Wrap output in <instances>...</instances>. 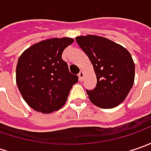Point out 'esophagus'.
Wrapping results in <instances>:
<instances>
[{"instance_id":"obj_1","label":"esophagus","mask_w":151,"mask_h":151,"mask_svg":"<svg viewBox=\"0 0 151 151\" xmlns=\"http://www.w3.org/2000/svg\"><path fill=\"white\" fill-rule=\"evenodd\" d=\"M83 77H84V73L82 70H81V72L78 74V78H79V81H82L83 80Z\"/></svg>"}]
</instances>
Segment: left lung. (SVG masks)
Wrapping results in <instances>:
<instances>
[{
	"label": "left lung",
	"instance_id": "1",
	"mask_svg": "<svg viewBox=\"0 0 151 151\" xmlns=\"http://www.w3.org/2000/svg\"><path fill=\"white\" fill-rule=\"evenodd\" d=\"M76 40L96 74V87L86 90L90 101L101 108L119 106L134 82L135 65L130 53L122 45L96 35L79 36Z\"/></svg>",
	"mask_w": 151,
	"mask_h": 151
}]
</instances>
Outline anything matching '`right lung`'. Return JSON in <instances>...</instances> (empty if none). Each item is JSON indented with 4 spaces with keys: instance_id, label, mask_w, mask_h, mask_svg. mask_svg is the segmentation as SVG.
<instances>
[{
    "instance_id": "right-lung-1",
    "label": "right lung",
    "mask_w": 151,
    "mask_h": 151,
    "mask_svg": "<svg viewBox=\"0 0 151 151\" xmlns=\"http://www.w3.org/2000/svg\"><path fill=\"white\" fill-rule=\"evenodd\" d=\"M73 42L70 38H49L32 44L19 57L17 85L27 105L35 111L50 113L59 110L78 81L62 60L64 50Z\"/></svg>"
}]
</instances>
